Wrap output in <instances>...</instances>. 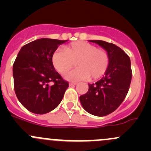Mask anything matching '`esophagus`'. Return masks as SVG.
Returning a JSON list of instances; mask_svg holds the SVG:
<instances>
[{"label":"esophagus","mask_w":151,"mask_h":151,"mask_svg":"<svg viewBox=\"0 0 151 151\" xmlns=\"http://www.w3.org/2000/svg\"><path fill=\"white\" fill-rule=\"evenodd\" d=\"M75 85H77V83H74V82L69 83V86H74Z\"/></svg>","instance_id":"34e87169"}]
</instances>
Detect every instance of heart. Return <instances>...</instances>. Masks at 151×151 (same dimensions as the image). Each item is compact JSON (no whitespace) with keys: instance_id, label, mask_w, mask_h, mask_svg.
I'll return each instance as SVG.
<instances>
[{"instance_id":"heart-1","label":"heart","mask_w":151,"mask_h":151,"mask_svg":"<svg viewBox=\"0 0 151 151\" xmlns=\"http://www.w3.org/2000/svg\"><path fill=\"white\" fill-rule=\"evenodd\" d=\"M52 63L57 71L65 74L75 66L78 68L65 75L72 81L88 80L96 81L104 75L109 65V56L102 48L85 42L69 44L63 50H57L52 56Z\"/></svg>"}]
</instances>
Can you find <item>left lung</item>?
Instances as JSON below:
<instances>
[{"label":"left lung","instance_id":"left-lung-1","mask_svg":"<svg viewBox=\"0 0 151 151\" xmlns=\"http://www.w3.org/2000/svg\"><path fill=\"white\" fill-rule=\"evenodd\" d=\"M98 44L109 56V65L105 76L80 96L82 106L91 115L105 116L115 110L126 98L132 81V71L129 55L122 49L101 40H90Z\"/></svg>","mask_w":151,"mask_h":151}]
</instances>
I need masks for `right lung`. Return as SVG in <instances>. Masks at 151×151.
I'll return each instance as SVG.
<instances>
[{
	"label": "right lung",
	"mask_w": 151,
	"mask_h": 151,
	"mask_svg": "<svg viewBox=\"0 0 151 151\" xmlns=\"http://www.w3.org/2000/svg\"><path fill=\"white\" fill-rule=\"evenodd\" d=\"M67 40L40 39L24 45L13 64L14 86L19 102L35 114H45L63 99L68 82L55 70L52 56Z\"/></svg>",
	"instance_id": "right-lung-1"
}]
</instances>
